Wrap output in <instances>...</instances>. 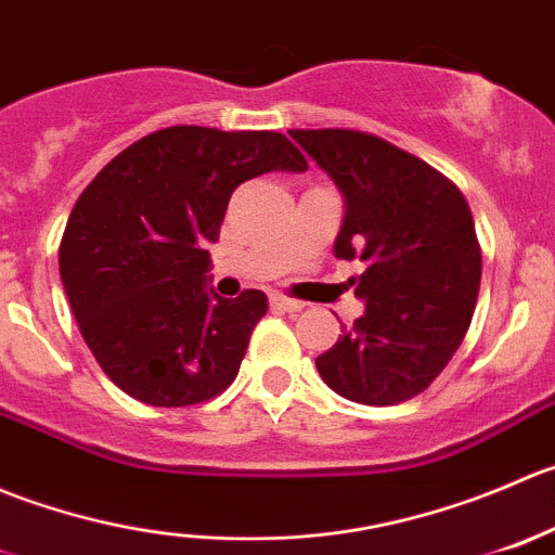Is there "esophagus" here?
I'll return each mask as SVG.
<instances>
[{
  "label": "esophagus",
  "instance_id": "1",
  "mask_svg": "<svg viewBox=\"0 0 555 555\" xmlns=\"http://www.w3.org/2000/svg\"><path fill=\"white\" fill-rule=\"evenodd\" d=\"M270 305L275 307V310H283V312H299L301 307H305L299 299H288V296H283V294H272Z\"/></svg>",
  "mask_w": 555,
  "mask_h": 555
}]
</instances>
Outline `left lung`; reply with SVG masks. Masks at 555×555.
Segmentation results:
<instances>
[{
    "label": "left lung",
    "mask_w": 555,
    "mask_h": 555,
    "mask_svg": "<svg viewBox=\"0 0 555 555\" xmlns=\"http://www.w3.org/2000/svg\"><path fill=\"white\" fill-rule=\"evenodd\" d=\"M288 134L343 194L334 256L364 264L348 280L364 315L318 356V372L350 402L413 399L446 370L475 312L482 259L469 205L437 169L380 137Z\"/></svg>",
    "instance_id": "1"
}]
</instances>
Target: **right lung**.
Instances as JSON below:
<instances>
[{
  "label": "right lung",
  "instance_id": "1",
  "mask_svg": "<svg viewBox=\"0 0 555 555\" xmlns=\"http://www.w3.org/2000/svg\"><path fill=\"white\" fill-rule=\"evenodd\" d=\"M305 169L278 131L169 126L91 180L69 212L59 272L86 345L120 391L185 408L232 386L267 296H218L207 245L240 183Z\"/></svg>",
  "mask_w": 555,
  "mask_h": 555
}]
</instances>
